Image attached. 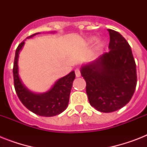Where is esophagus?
I'll list each match as a JSON object with an SVG mask.
<instances>
[{"label": "esophagus", "mask_w": 147, "mask_h": 147, "mask_svg": "<svg viewBox=\"0 0 147 147\" xmlns=\"http://www.w3.org/2000/svg\"><path fill=\"white\" fill-rule=\"evenodd\" d=\"M75 73H76V77H80L81 71H80V70H79V69H76V70H75Z\"/></svg>", "instance_id": "esophagus-1"}]
</instances>
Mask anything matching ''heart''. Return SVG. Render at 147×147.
I'll use <instances>...</instances> for the list:
<instances>
[{"mask_svg": "<svg viewBox=\"0 0 147 147\" xmlns=\"http://www.w3.org/2000/svg\"><path fill=\"white\" fill-rule=\"evenodd\" d=\"M91 40H92V41H94V39H92ZM103 46H104V43H102V42H100V44H99V47H102Z\"/></svg>", "mask_w": 147, "mask_h": 147, "instance_id": "1", "label": "heart"}]
</instances>
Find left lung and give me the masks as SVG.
Instances as JSON below:
<instances>
[{
  "mask_svg": "<svg viewBox=\"0 0 147 147\" xmlns=\"http://www.w3.org/2000/svg\"><path fill=\"white\" fill-rule=\"evenodd\" d=\"M110 34L108 53L81 69L90 105L98 111H116L132 98L137 86V68L127 41L118 32Z\"/></svg>",
  "mask_w": 147,
  "mask_h": 147,
  "instance_id": "obj_1",
  "label": "left lung"
}]
</instances>
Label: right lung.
<instances>
[{"label":"right lung","instance_id":"1","mask_svg":"<svg viewBox=\"0 0 147 147\" xmlns=\"http://www.w3.org/2000/svg\"><path fill=\"white\" fill-rule=\"evenodd\" d=\"M36 34V33L27 38L32 37ZM24 44V42H22L16 49L13 68V83L17 96L27 109L37 115L53 117L61 114L66 109L69 104L72 82L76 78L75 71H72L69 75L59 79L53 87L44 94H36L29 92L23 85L18 76L17 60L19 52Z\"/></svg>","mask_w":147,"mask_h":147}]
</instances>
